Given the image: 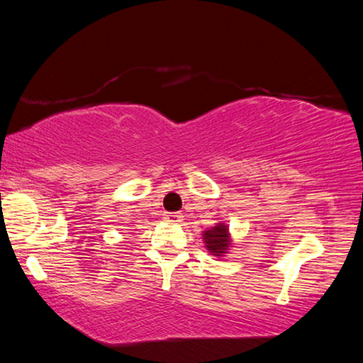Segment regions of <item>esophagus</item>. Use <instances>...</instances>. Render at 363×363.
Wrapping results in <instances>:
<instances>
[{
    "instance_id": "1",
    "label": "esophagus",
    "mask_w": 363,
    "mask_h": 363,
    "mask_svg": "<svg viewBox=\"0 0 363 363\" xmlns=\"http://www.w3.org/2000/svg\"><path fill=\"white\" fill-rule=\"evenodd\" d=\"M163 218H165V221L168 223H180L183 220V215L182 213H167Z\"/></svg>"
}]
</instances>
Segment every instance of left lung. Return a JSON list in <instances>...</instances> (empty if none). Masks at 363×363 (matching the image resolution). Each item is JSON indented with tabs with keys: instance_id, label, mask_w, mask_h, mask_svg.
I'll return each instance as SVG.
<instances>
[{
	"instance_id": "obj_1",
	"label": "left lung",
	"mask_w": 363,
	"mask_h": 363,
	"mask_svg": "<svg viewBox=\"0 0 363 363\" xmlns=\"http://www.w3.org/2000/svg\"><path fill=\"white\" fill-rule=\"evenodd\" d=\"M201 238L203 242H205L206 251L210 252L211 256L218 257V259L225 257L233 247L230 226H228L225 221H220L216 223L215 226L208 228V230L201 233Z\"/></svg>"
}]
</instances>
